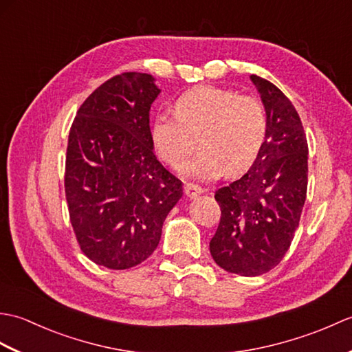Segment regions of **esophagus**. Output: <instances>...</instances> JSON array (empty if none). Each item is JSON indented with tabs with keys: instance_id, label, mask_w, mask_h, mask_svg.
Listing matches in <instances>:
<instances>
[{
	"instance_id": "1",
	"label": "esophagus",
	"mask_w": 352,
	"mask_h": 352,
	"mask_svg": "<svg viewBox=\"0 0 352 352\" xmlns=\"http://www.w3.org/2000/svg\"><path fill=\"white\" fill-rule=\"evenodd\" d=\"M203 193V188H199L198 184H193V183H186L184 184V195L188 198H197L198 195Z\"/></svg>"
}]
</instances>
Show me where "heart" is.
Returning <instances> with one entry per match:
<instances>
[{"instance_id": "heart-1", "label": "heart", "mask_w": 352, "mask_h": 352, "mask_svg": "<svg viewBox=\"0 0 352 352\" xmlns=\"http://www.w3.org/2000/svg\"><path fill=\"white\" fill-rule=\"evenodd\" d=\"M266 113L258 100L233 89L197 86L174 102V116L159 115L149 126V138L162 162L177 168L195 146H201L182 164L184 175L212 180L241 175L256 162L266 139Z\"/></svg>"}]
</instances>
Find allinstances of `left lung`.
Returning a JSON list of instances; mask_svg holds the SVG:
<instances>
[{"instance_id": "left-lung-1", "label": "left lung", "mask_w": 352, "mask_h": 352, "mask_svg": "<svg viewBox=\"0 0 352 352\" xmlns=\"http://www.w3.org/2000/svg\"><path fill=\"white\" fill-rule=\"evenodd\" d=\"M266 110V139L246 174L216 190L221 221L210 241L216 265L257 276L280 263L307 197L309 145L300 115L278 87L251 76Z\"/></svg>"}]
</instances>
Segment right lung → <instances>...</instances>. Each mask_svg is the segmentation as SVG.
I'll use <instances>...</instances> for the list:
<instances>
[{
    "mask_svg": "<svg viewBox=\"0 0 352 352\" xmlns=\"http://www.w3.org/2000/svg\"><path fill=\"white\" fill-rule=\"evenodd\" d=\"M160 94L153 76L124 72L87 96L74 119L65 166L69 219L94 263L129 269L160 242L183 184L157 160L149 109Z\"/></svg>",
    "mask_w": 352,
    "mask_h": 352,
    "instance_id": "add662e5",
    "label": "right lung"
}]
</instances>
